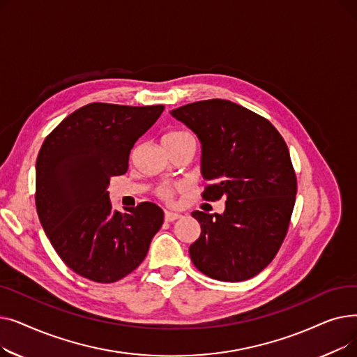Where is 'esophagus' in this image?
Masks as SVG:
<instances>
[{
	"label": "esophagus",
	"instance_id": "esophagus-1",
	"mask_svg": "<svg viewBox=\"0 0 357 357\" xmlns=\"http://www.w3.org/2000/svg\"><path fill=\"white\" fill-rule=\"evenodd\" d=\"M181 217V214H178V213H174V211H165V220L166 221H175V220H178Z\"/></svg>",
	"mask_w": 357,
	"mask_h": 357
}]
</instances>
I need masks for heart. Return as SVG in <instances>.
I'll return each instance as SVG.
<instances>
[{
    "instance_id": "1",
    "label": "heart",
    "mask_w": 357,
    "mask_h": 357,
    "mask_svg": "<svg viewBox=\"0 0 357 357\" xmlns=\"http://www.w3.org/2000/svg\"><path fill=\"white\" fill-rule=\"evenodd\" d=\"M182 136H190L188 133H183V131H172V133H167L163 139H175V137H182ZM159 195L163 198V199H169L172 195V191L169 188H162L159 191Z\"/></svg>"
}]
</instances>
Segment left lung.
Returning a JSON list of instances; mask_svg holds the SVG:
<instances>
[{
  "mask_svg": "<svg viewBox=\"0 0 357 357\" xmlns=\"http://www.w3.org/2000/svg\"><path fill=\"white\" fill-rule=\"evenodd\" d=\"M171 116L197 135L204 199L226 198L222 214L192 211L201 236L192 264L217 280L240 282L264 271L287 236L296 195L289 150L256 112L227 100L182 105Z\"/></svg>",
  "mask_w": 357,
  "mask_h": 357,
  "instance_id": "left-lung-1",
  "label": "left lung"
}]
</instances>
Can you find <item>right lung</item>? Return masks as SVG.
<instances>
[{
    "instance_id": "add662e5",
    "label": "right lung",
    "mask_w": 357,
    "mask_h": 357,
    "mask_svg": "<svg viewBox=\"0 0 357 357\" xmlns=\"http://www.w3.org/2000/svg\"><path fill=\"white\" fill-rule=\"evenodd\" d=\"M163 105L92 102L46 137L36 160V208L53 249L75 273L111 284L133 272L163 224L153 202L112 208L111 176L127 172L130 150Z\"/></svg>"
}]
</instances>
